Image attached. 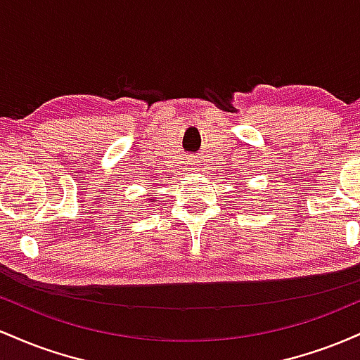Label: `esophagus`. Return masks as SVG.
<instances>
[{
    "label": "esophagus",
    "instance_id": "34e87169",
    "mask_svg": "<svg viewBox=\"0 0 360 360\" xmlns=\"http://www.w3.org/2000/svg\"><path fill=\"white\" fill-rule=\"evenodd\" d=\"M189 167H191V171H198V169H200V164H198V160H191V162H189Z\"/></svg>",
    "mask_w": 360,
    "mask_h": 360
}]
</instances>
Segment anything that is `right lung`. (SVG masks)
<instances>
[{
	"mask_svg": "<svg viewBox=\"0 0 360 360\" xmlns=\"http://www.w3.org/2000/svg\"><path fill=\"white\" fill-rule=\"evenodd\" d=\"M154 191H155V188H154ZM148 196H152V203H154V201H157V193H148Z\"/></svg>",
	"mask_w": 360,
	"mask_h": 360,
	"instance_id": "obj_1",
	"label": "right lung"
}]
</instances>
